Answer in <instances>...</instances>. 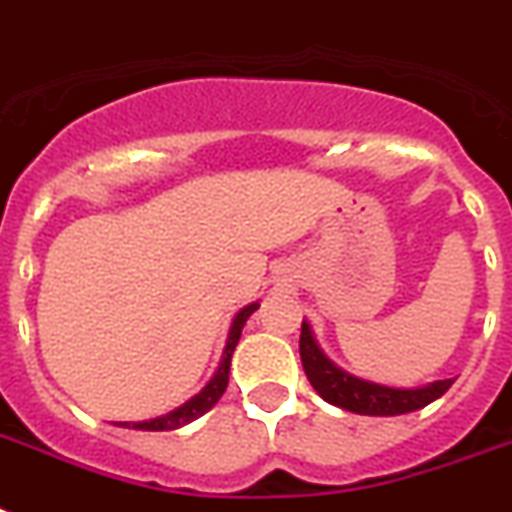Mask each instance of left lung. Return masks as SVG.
Wrapping results in <instances>:
<instances>
[{"label": "left lung", "mask_w": 512, "mask_h": 512, "mask_svg": "<svg viewBox=\"0 0 512 512\" xmlns=\"http://www.w3.org/2000/svg\"><path fill=\"white\" fill-rule=\"evenodd\" d=\"M299 357L310 384L328 405L342 407L357 415H402L421 410L429 402L439 400L452 386L455 378H444L434 384L415 386V389H397V386L376 384L368 378L344 371L321 350L315 342L310 323L302 321V336H299Z\"/></svg>", "instance_id": "8db88e82"}]
</instances>
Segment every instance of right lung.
I'll use <instances>...</instances> for the list:
<instances>
[{
    "label": "right lung",
    "instance_id": "1",
    "mask_svg": "<svg viewBox=\"0 0 512 512\" xmlns=\"http://www.w3.org/2000/svg\"><path fill=\"white\" fill-rule=\"evenodd\" d=\"M260 302H252V305L242 307L239 313L234 315V323L228 328V339H226V347H223V357H220V365L218 371L213 373V378L207 381L205 389L199 394H194L191 400H186L184 405L176 407V410H170L165 415H157V418H149V421H123V423H115V426H123V429H136V431H173V429H181L186 423L197 421L199 415H205L207 410H213L215 402L223 397L228 386V371H231V355H234L236 344H239V336H242V328L247 323V318L255 313Z\"/></svg>",
    "mask_w": 512,
    "mask_h": 512
}]
</instances>
